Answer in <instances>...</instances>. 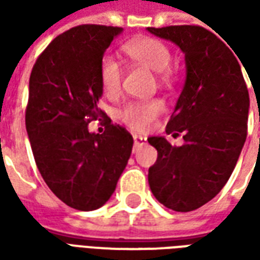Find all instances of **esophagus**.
<instances>
[{
    "instance_id": "34e87169",
    "label": "esophagus",
    "mask_w": 260,
    "mask_h": 260,
    "mask_svg": "<svg viewBox=\"0 0 260 260\" xmlns=\"http://www.w3.org/2000/svg\"><path fill=\"white\" fill-rule=\"evenodd\" d=\"M145 142H146V138H143V136L141 135H134V146L135 147L141 146Z\"/></svg>"
}]
</instances>
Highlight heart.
Here are the masks:
<instances>
[{
	"instance_id": "1",
	"label": "heart",
	"mask_w": 260,
	"mask_h": 260,
	"mask_svg": "<svg viewBox=\"0 0 260 260\" xmlns=\"http://www.w3.org/2000/svg\"><path fill=\"white\" fill-rule=\"evenodd\" d=\"M122 53L136 64L156 71L158 80L171 85L174 72L170 67L171 51L169 46L154 37H136L122 46ZM99 80L104 94H118L122 80V69L110 55H104L99 64ZM166 104L161 99L153 97L145 100H129L117 110V118L135 131H146L163 114Z\"/></svg>"
}]
</instances>
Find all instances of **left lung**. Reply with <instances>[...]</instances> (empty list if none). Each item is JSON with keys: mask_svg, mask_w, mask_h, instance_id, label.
Instances as JSON below:
<instances>
[{"mask_svg": "<svg viewBox=\"0 0 260 260\" xmlns=\"http://www.w3.org/2000/svg\"><path fill=\"white\" fill-rule=\"evenodd\" d=\"M175 43L185 54L186 79L163 136L147 141L157 150L149 169V186L161 205L192 212L223 189L248 134L249 93L240 62L214 33L198 25L147 27Z\"/></svg>", "mask_w": 260, "mask_h": 260, "instance_id": "1", "label": "left lung"}]
</instances>
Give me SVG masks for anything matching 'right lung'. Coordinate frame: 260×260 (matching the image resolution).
Masks as SVG:
<instances>
[{
    "instance_id": "add662e5",
    "label": "right lung",
    "mask_w": 260,
    "mask_h": 260,
    "mask_svg": "<svg viewBox=\"0 0 260 260\" xmlns=\"http://www.w3.org/2000/svg\"><path fill=\"white\" fill-rule=\"evenodd\" d=\"M121 31L72 27L48 44L31 69L25 119L35 161L54 195L76 210H94L110 199L132 152L129 132L97 107L99 64ZM100 116L106 129L90 134L88 122Z\"/></svg>"
}]
</instances>
